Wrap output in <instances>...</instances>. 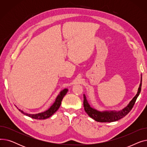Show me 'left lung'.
<instances>
[{
  "label": "left lung",
  "instance_id": "1",
  "mask_svg": "<svg viewBox=\"0 0 147 147\" xmlns=\"http://www.w3.org/2000/svg\"><path fill=\"white\" fill-rule=\"evenodd\" d=\"M141 86H142V76L141 79V83L140 87L138 88V90L137 94L132 99L129 104L126 106L124 109H123L119 111H99L96 110L95 109L92 108L86 99L85 95H83V106L84 111L86 112L89 116L91 118L94 119L95 121L99 122H112L117 121L125 116L132 109V108L136 102V100L138 96L140 95L141 90Z\"/></svg>",
  "mask_w": 147,
  "mask_h": 147
}]
</instances>
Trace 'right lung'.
<instances>
[{
  "instance_id": "add662e5",
  "label": "right lung",
  "mask_w": 147,
  "mask_h": 147,
  "mask_svg": "<svg viewBox=\"0 0 147 147\" xmlns=\"http://www.w3.org/2000/svg\"><path fill=\"white\" fill-rule=\"evenodd\" d=\"M67 92H68L67 89H65L63 90H62L59 93V94L58 95L57 98H56L55 102L53 103V104L49 108L48 110H46L45 112L38 113V114H27V113L23 112L22 110L18 109V108L17 109L22 114H24L26 115H27V116H28L31 118H33L34 119H39V120L48 119V118L50 117L52 115H53L58 110V109L61 105L62 100H63L64 96L66 95Z\"/></svg>"
}]
</instances>
